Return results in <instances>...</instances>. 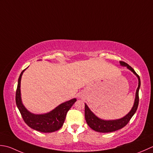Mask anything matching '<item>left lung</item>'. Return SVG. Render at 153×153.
Instances as JSON below:
<instances>
[{
    "label": "left lung",
    "instance_id": "1",
    "mask_svg": "<svg viewBox=\"0 0 153 153\" xmlns=\"http://www.w3.org/2000/svg\"><path fill=\"white\" fill-rule=\"evenodd\" d=\"M120 64L121 66L126 67L127 69L131 71V72L137 77L139 83L138 87L137 88L135 93V101H134V104L131 110L129 111L128 114L126 115L124 117L120 118V119L112 120H102L101 118L96 116V115L90 110V109L85 103V116L86 123L88 125V126L90 128L97 132L110 133L123 128V127L126 126V125L128 123L129 120H131V118L133 117V115L135 114L137 110L139 105V90L140 86H141V80H140V77L138 74L135 73V71H134L133 68L131 67H130L128 64H127L123 61H120Z\"/></svg>",
    "mask_w": 153,
    "mask_h": 153
}]
</instances>
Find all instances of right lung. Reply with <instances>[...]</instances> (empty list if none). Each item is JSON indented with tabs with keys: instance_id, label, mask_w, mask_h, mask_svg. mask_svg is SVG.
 Returning a JSON list of instances; mask_svg holds the SVG:
<instances>
[{
	"instance_id": "1",
	"label": "right lung",
	"mask_w": 153,
	"mask_h": 153,
	"mask_svg": "<svg viewBox=\"0 0 153 153\" xmlns=\"http://www.w3.org/2000/svg\"><path fill=\"white\" fill-rule=\"evenodd\" d=\"M26 69L21 73L19 76L16 92V103L24 121L32 129L42 133H51L59 130L63 126L67 111L73 106L76 99L73 98L62 103L48 113L42 114L32 113L24 106L21 98V79Z\"/></svg>"
}]
</instances>
